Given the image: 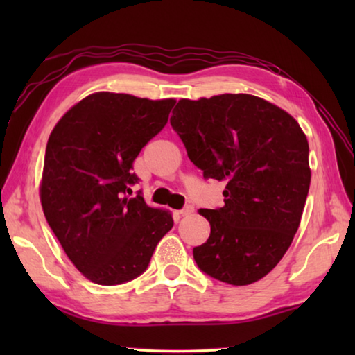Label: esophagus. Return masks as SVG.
<instances>
[{"label": "esophagus", "instance_id": "34e87169", "mask_svg": "<svg viewBox=\"0 0 355 355\" xmlns=\"http://www.w3.org/2000/svg\"><path fill=\"white\" fill-rule=\"evenodd\" d=\"M192 213H194V207H192V205H186L183 209H180V211H178L180 216H189Z\"/></svg>", "mask_w": 355, "mask_h": 355}]
</instances>
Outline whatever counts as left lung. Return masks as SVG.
<instances>
[{"label":"left lung","mask_w":355,"mask_h":355,"mask_svg":"<svg viewBox=\"0 0 355 355\" xmlns=\"http://www.w3.org/2000/svg\"><path fill=\"white\" fill-rule=\"evenodd\" d=\"M172 128L203 177L225 183L224 207L199 209L211 233L194 248L203 272L244 286L277 266L296 235L311 171L296 119L249 94L182 98Z\"/></svg>","instance_id":"obj_1"}]
</instances>
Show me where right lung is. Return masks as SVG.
I'll list each match as a JSON object with an SVG mask.
<instances>
[{
    "instance_id": "1",
    "label": "right lung",
    "mask_w": 355,
    "mask_h": 355,
    "mask_svg": "<svg viewBox=\"0 0 355 355\" xmlns=\"http://www.w3.org/2000/svg\"><path fill=\"white\" fill-rule=\"evenodd\" d=\"M173 98L95 92L59 119L48 137L40 202L53 233L84 277L119 285L146 271L173 225L169 209L128 199L133 161L166 127Z\"/></svg>"
}]
</instances>
